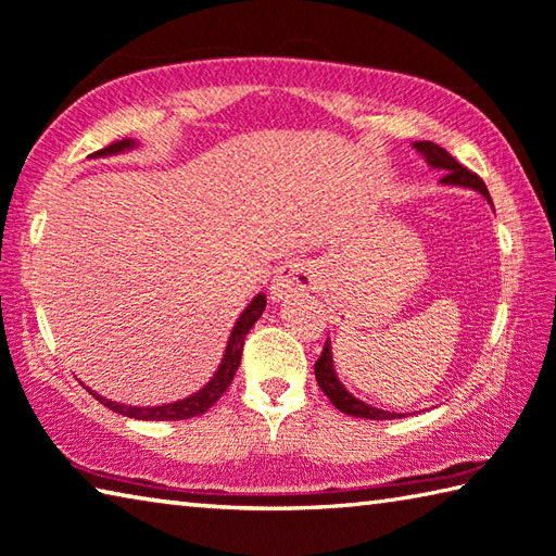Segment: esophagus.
I'll list each match as a JSON object with an SVG mask.
<instances>
[{"label": "esophagus", "instance_id": "34e87169", "mask_svg": "<svg viewBox=\"0 0 556 556\" xmlns=\"http://www.w3.org/2000/svg\"><path fill=\"white\" fill-rule=\"evenodd\" d=\"M317 276L315 268L307 261H290L286 266L276 270V276L270 280V298L273 300H288L295 295H307L309 290H315Z\"/></svg>", "mask_w": 556, "mask_h": 556}]
</instances>
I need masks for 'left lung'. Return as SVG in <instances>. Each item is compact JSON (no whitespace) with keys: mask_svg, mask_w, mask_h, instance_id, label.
<instances>
[{"mask_svg":"<svg viewBox=\"0 0 556 556\" xmlns=\"http://www.w3.org/2000/svg\"><path fill=\"white\" fill-rule=\"evenodd\" d=\"M415 149L425 155L427 163H430L432 168L444 170L442 182L473 188V190H479L485 200H491L489 188H485V182L479 178V175L471 173L469 168H464V165L456 161L450 151H444L442 146H437L432 141H417ZM315 376H317V386L323 388V393L329 397V401H332L337 410L354 415V417H364V420H395V417H405L403 413L378 410V407L356 401L352 393H346V388L337 381V374L332 366V352H329V339L325 342L323 354H319V358L315 362Z\"/></svg>","mask_w":556,"mask_h":556,"instance_id":"left-lung-1","label":"left lung"}]
</instances>
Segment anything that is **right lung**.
<instances>
[{
	"label": "right lung",
	"instance_id": "right-lung-1",
	"mask_svg": "<svg viewBox=\"0 0 556 556\" xmlns=\"http://www.w3.org/2000/svg\"><path fill=\"white\" fill-rule=\"evenodd\" d=\"M134 146V141L129 139H122V141H114L110 146H104V149L94 151V155H110V153H119L124 149H129ZM263 309H266V295H256L251 300V305L243 309L241 317L237 319V325L231 329V337H229V344H227V352H224L222 358V366L217 376L212 378V381L202 388L200 393H194L190 397H185L180 403H168V405H161V407H131V405H119L114 401H106V397L92 393L97 401H100L104 407H110V410L119 413L124 417H134V420H190V417H198L202 413H207L210 407L219 401V397L227 393V388L233 381V374H237L239 362H241V352H243V342H247V334L249 329L256 325V319L261 317Z\"/></svg>",
	"mask_w": 556,
	"mask_h": 556
}]
</instances>
